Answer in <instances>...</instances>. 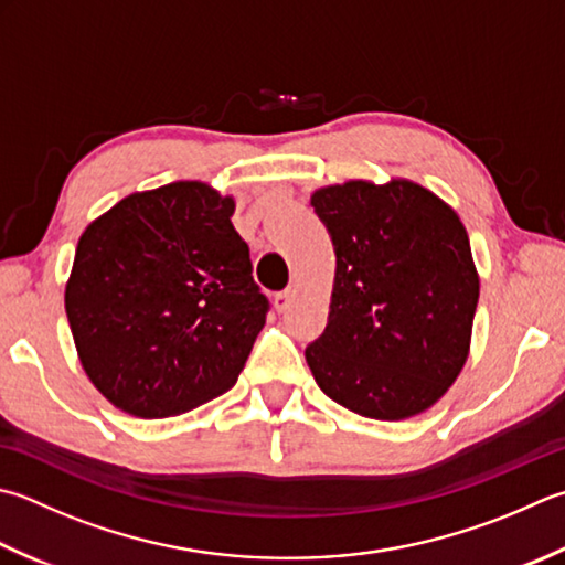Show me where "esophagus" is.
<instances>
[{"mask_svg": "<svg viewBox=\"0 0 565 565\" xmlns=\"http://www.w3.org/2000/svg\"><path fill=\"white\" fill-rule=\"evenodd\" d=\"M294 301H296V289H286L281 294H276L274 306H276V311H279V313H286L294 306Z\"/></svg>", "mask_w": 565, "mask_h": 565, "instance_id": "34e87169", "label": "esophagus"}]
</instances>
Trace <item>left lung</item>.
<instances>
[{
    "instance_id": "obj_1",
    "label": "left lung",
    "mask_w": 565,
    "mask_h": 565,
    "mask_svg": "<svg viewBox=\"0 0 565 565\" xmlns=\"http://www.w3.org/2000/svg\"><path fill=\"white\" fill-rule=\"evenodd\" d=\"M335 249L328 326L306 362L340 406L374 422L428 412L470 355L480 298L468 230L408 179L316 188Z\"/></svg>"
}]
</instances>
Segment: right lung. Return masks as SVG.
Here are the masks:
<instances>
[{"label":"right lung","mask_w":565,"mask_h":565,"mask_svg":"<svg viewBox=\"0 0 565 565\" xmlns=\"http://www.w3.org/2000/svg\"><path fill=\"white\" fill-rule=\"evenodd\" d=\"M235 198L175 181L83 230L65 316L87 380L119 412L179 416L235 386L267 320Z\"/></svg>","instance_id":"1"}]
</instances>
